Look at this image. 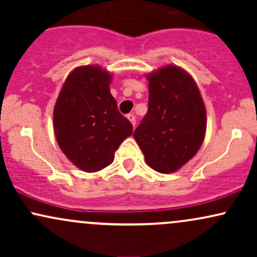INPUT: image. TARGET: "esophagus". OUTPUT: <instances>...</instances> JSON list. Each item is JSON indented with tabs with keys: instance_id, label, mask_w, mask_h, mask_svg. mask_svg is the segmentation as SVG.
I'll use <instances>...</instances> for the list:
<instances>
[{
	"instance_id": "1",
	"label": "esophagus",
	"mask_w": 257,
	"mask_h": 257,
	"mask_svg": "<svg viewBox=\"0 0 257 257\" xmlns=\"http://www.w3.org/2000/svg\"><path fill=\"white\" fill-rule=\"evenodd\" d=\"M126 118H128L129 120H131V123L133 124V126H135V124H137V118H135L134 113H129V114H126Z\"/></svg>"
}]
</instances>
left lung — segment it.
Returning a JSON list of instances; mask_svg holds the SVG:
<instances>
[{
    "mask_svg": "<svg viewBox=\"0 0 257 257\" xmlns=\"http://www.w3.org/2000/svg\"><path fill=\"white\" fill-rule=\"evenodd\" d=\"M149 110L134 132L146 163L174 173L196 155L205 137L206 112L196 82L174 65L147 76Z\"/></svg>",
    "mask_w": 257,
    "mask_h": 257,
    "instance_id": "8db88e82",
    "label": "left lung"
}]
</instances>
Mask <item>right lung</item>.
Segmentation results:
<instances>
[{
  "label": "right lung",
  "instance_id": "1",
  "mask_svg": "<svg viewBox=\"0 0 257 257\" xmlns=\"http://www.w3.org/2000/svg\"><path fill=\"white\" fill-rule=\"evenodd\" d=\"M111 75L88 65L67 76L54 107L59 147L79 169L95 173L113 162L114 152L133 134L110 93Z\"/></svg>",
  "mask_w": 257,
  "mask_h": 257
}]
</instances>
